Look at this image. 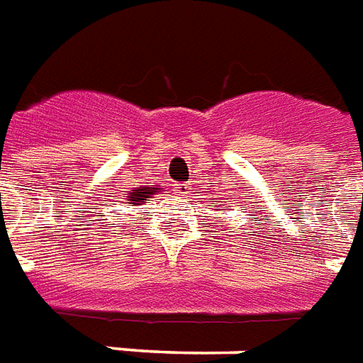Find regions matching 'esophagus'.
<instances>
[{
    "label": "esophagus",
    "mask_w": 363,
    "mask_h": 363,
    "mask_svg": "<svg viewBox=\"0 0 363 363\" xmlns=\"http://www.w3.org/2000/svg\"><path fill=\"white\" fill-rule=\"evenodd\" d=\"M174 189H177V194H179V196H186V194H189L190 186H189V184H177Z\"/></svg>",
    "instance_id": "34e87169"
}]
</instances>
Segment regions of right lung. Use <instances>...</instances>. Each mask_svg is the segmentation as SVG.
I'll use <instances>...</instances> for the list:
<instances>
[{
	"label": "right lung",
	"mask_w": 363,
	"mask_h": 363,
	"mask_svg": "<svg viewBox=\"0 0 363 363\" xmlns=\"http://www.w3.org/2000/svg\"><path fill=\"white\" fill-rule=\"evenodd\" d=\"M157 192H161V189L152 186V184H147V186H136V189L128 190L127 196H125V203H128V206H142L147 198H152Z\"/></svg>",
	"instance_id": "1"
}]
</instances>
